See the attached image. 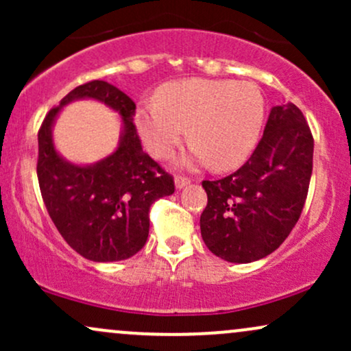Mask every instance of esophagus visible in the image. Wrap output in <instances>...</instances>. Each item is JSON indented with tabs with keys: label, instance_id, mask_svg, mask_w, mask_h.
Listing matches in <instances>:
<instances>
[{
	"label": "esophagus",
	"instance_id": "34e87169",
	"mask_svg": "<svg viewBox=\"0 0 351 351\" xmlns=\"http://www.w3.org/2000/svg\"><path fill=\"white\" fill-rule=\"evenodd\" d=\"M189 183H191V180L186 178V176H176V178H175L176 189H183L184 186H188Z\"/></svg>",
	"mask_w": 351,
	"mask_h": 351
}]
</instances>
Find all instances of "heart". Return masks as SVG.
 I'll list each match as a JSON object with an SVG mask.
<instances>
[{
	"mask_svg": "<svg viewBox=\"0 0 351 351\" xmlns=\"http://www.w3.org/2000/svg\"><path fill=\"white\" fill-rule=\"evenodd\" d=\"M265 119V99L254 82L193 77L165 86L158 100H147L135 112V127L148 152L168 158L188 135L184 168L213 167L219 171L241 167L257 147Z\"/></svg>",
	"mask_w": 351,
	"mask_h": 351,
	"instance_id": "obj_1",
	"label": "heart"
}]
</instances>
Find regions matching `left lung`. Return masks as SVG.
Segmentation results:
<instances>
[{
  "label": "left lung",
  "instance_id": "8db88e82",
  "mask_svg": "<svg viewBox=\"0 0 351 351\" xmlns=\"http://www.w3.org/2000/svg\"><path fill=\"white\" fill-rule=\"evenodd\" d=\"M312 160L313 138L299 107H272L251 158L226 178L203 181L208 204L199 228L209 251L234 264L276 251L304 209Z\"/></svg>",
  "mask_w": 351,
  "mask_h": 351
}]
</instances>
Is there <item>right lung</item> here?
Wrapping results in <instances>:
<instances>
[{
	"label": "right lung",
	"instance_id": "obj_1",
	"mask_svg": "<svg viewBox=\"0 0 351 351\" xmlns=\"http://www.w3.org/2000/svg\"><path fill=\"white\" fill-rule=\"evenodd\" d=\"M77 99L104 103L123 120L117 148L95 164L69 162L53 145L55 120ZM134 112V100L120 88L92 80L71 90L39 128L38 180L44 204L66 243L94 263L135 256L147 243L150 206L175 191L171 176L142 150Z\"/></svg>",
	"mask_w": 351,
	"mask_h": 351
}]
</instances>
